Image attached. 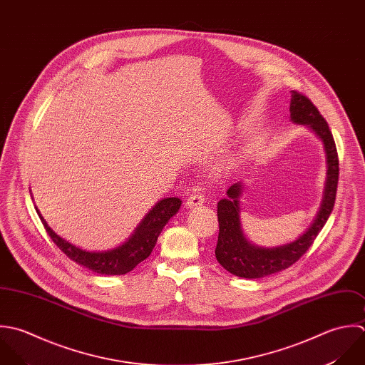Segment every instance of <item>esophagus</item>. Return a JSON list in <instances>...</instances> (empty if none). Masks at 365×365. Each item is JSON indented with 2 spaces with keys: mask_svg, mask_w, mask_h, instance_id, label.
Here are the masks:
<instances>
[{
  "mask_svg": "<svg viewBox=\"0 0 365 365\" xmlns=\"http://www.w3.org/2000/svg\"><path fill=\"white\" fill-rule=\"evenodd\" d=\"M204 197L201 195V194H192V195H190L188 197V200L185 201V207L187 208H197V207H201V205H204Z\"/></svg>",
  "mask_w": 365,
  "mask_h": 365,
  "instance_id": "obj_1",
  "label": "esophagus"
}]
</instances>
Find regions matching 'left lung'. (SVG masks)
<instances>
[{
    "label": "left lung",
    "instance_id": "1",
    "mask_svg": "<svg viewBox=\"0 0 365 365\" xmlns=\"http://www.w3.org/2000/svg\"><path fill=\"white\" fill-rule=\"evenodd\" d=\"M289 112L292 122L306 125L323 143L327 168L323 200L313 224L297 240L277 246H259L250 242L243 232L240 200L246 188L245 182L232 184L227 191L228 197L218 202L220 235L215 256L224 269L238 277L259 279L292 266L314 242L334 207L339 184V157L329 124L310 99L296 91H292Z\"/></svg>",
    "mask_w": 365,
    "mask_h": 365
}]
</instances>
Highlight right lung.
Segmentation results:
<instances>
[{
    "label": "right lung",
    "instance_id": "1",
    "mask_svg": "<svg viewBox=\"0 0 365 365\" xmlns=\"http://www.w3.org/2000/svg\"><path fill=\"white\" fill-rule=\"evenodd\" d=\"M181 200L177 197H168L160 200L135 227L134 232L122 245L108 250H86L59 237L43 220L39 210L35 207L42 225L53 243L72 260L81 266L99 273V274H124L133 270L138 263L147 259L155 246L158 235L168 221L178 212Z\"/></svg>",
    "mask_w": 365,
    "mask_h": 365
}]
</instances>
